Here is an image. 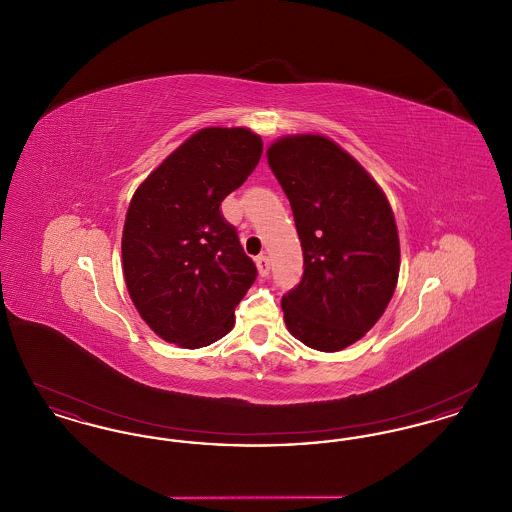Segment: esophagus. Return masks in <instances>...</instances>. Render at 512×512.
Listing matches in <instances>:
<instances>
[{"label": "esophagus", "instance_id": "obj_1", "mask_svg": "<svg viewBox=\"0 0 512 512\" xmlns=\"http://www.w3.org/2000/svg\"><path fill=\"white\" fill-rule=\"evenodd\" d=\"M255 263H257V270H259V274H261V276H268V270H270V259H268L267 255H259V257L255 259Z\"/></svg>", "mask_w": 512, "mask_h": 512}]
</instances>
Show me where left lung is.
<instances>
[{
	"label": "left lung",
	"instance_id": "left-lung-1",
	"mask_svg": "<svg viewBox=\"0 0 512 512\" xmlns=\"http://www.w3.org/2000/svg\"><path fill=\"white\" fill-rule=\"evenodd\" d=\"M292 205L305 270L282 297L295 340L336 353L384 315L399 278V234L378 182L334 140L292 134L267 149Z\"/></svg>",
	"mask_w": 512,
	"mask_h": 512
}]
</instances>
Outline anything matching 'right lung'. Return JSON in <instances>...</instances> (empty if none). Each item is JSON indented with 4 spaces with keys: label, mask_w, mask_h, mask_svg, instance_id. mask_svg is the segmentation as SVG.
<instances>
[{
    "label": "right lung",
    "mask_w": 512,
    "mask_h": 512,
    "mask_svg": "<svg viewBox=\"0 0 512 512\" xmlns=\"http://www.w3.org/2000/svg\"><path fill=\"white\" fill-rule=\"evenodd\" d=\"M261 155L263 140L249 128H201L132 195L122 274L136 311L161 340L199 349L234 328V309L257 268L220 203Z\"/></svg>",
    "instance_id": "1"
}]
</instances>
